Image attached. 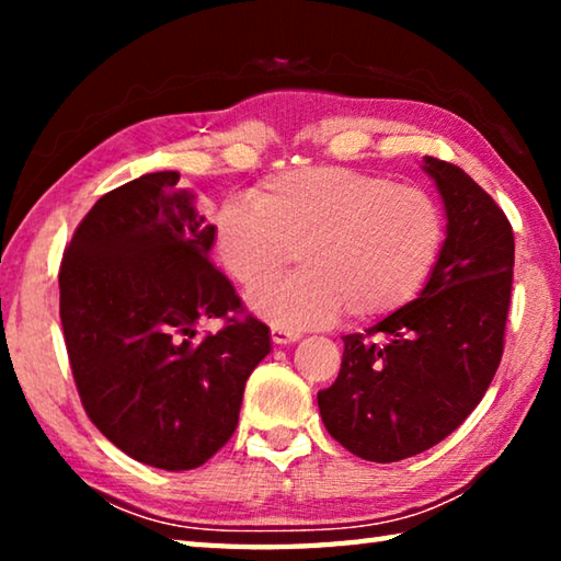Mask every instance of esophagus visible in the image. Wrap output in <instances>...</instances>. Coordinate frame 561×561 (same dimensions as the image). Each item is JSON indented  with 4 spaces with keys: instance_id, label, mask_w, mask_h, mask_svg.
Listing matches in <instances>:
<instances>
[{
    "instance_id": "1",
    "label": "esophagus",
    "mask_w": 561,
    "mask_h": 561,
    "mask_svg": "<svg viewBox=\"0 0 561 561\" xmlns=\"http://www.w3.org/2000/svg\"><path fill=\"white\" fill-rule=\"evenodd\" d=\"M301 334L299 331H291V329H282V327H272V341L274 344H294Z\"/></svg>"
}]
</instances>
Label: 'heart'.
I'll use <instances>...</instances> for the list:
<instances>
[{
	"label": "heart",
	"mask_w": 561,
	"mask_h": 561,
	"mask_svg": "<svg viewBox=\"0 0 561 561\" xmlns=\"http://www.w3.org/2000/svg\"><path fill=\"white\" fill-rule=\"evenodd\" d=\"M443 242L445 217L428 190L329 165L270 175L213 222L217 260L247 291L277 279L297 250L304 270L252 299L291 331L344 311L356 321L393 314L428 282Z\"/></svg>",
	"instance_id": "heart-1"
}]
</instances>
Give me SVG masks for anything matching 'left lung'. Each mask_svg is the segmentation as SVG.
I'll return each mask as SVG.
<instances>
[{
	"label": "left lung",
	"instance_id": "left-lung-1",
	"mask_svg": "<svg viewBox=\"0 0 561 561\" xmlns=\"http://www.w3.org/2000/svg\"><path fill=\"white\" fill-rule=\"evenodd\" d=\"M448 237L421 297L344 336L336 381L319 391L329 435L371 462L433 448L458 428L495 378L515 267L502 207L462 168L425 156Z\"/></svg>",
	"mask_w": 561,
	"mask_h": 561
}]
</instances>
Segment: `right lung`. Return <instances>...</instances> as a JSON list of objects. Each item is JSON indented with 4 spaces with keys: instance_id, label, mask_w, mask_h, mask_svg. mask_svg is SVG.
Segmentation results:
<instances>
[{
    "instance_id": "add662e5",
    "label": "right lung",
    "mask_w": 561,
    "mask_h": 561,
    "mask_svg": "<svg viewBox=\"0 0 561 561\" xmlns=\"http://www.w3.org/2000/svg\"><path fill=\"white\" fill-rule=\"evenodd\" d=\"M175 170L111 190L66 244L59 314L83 411L133 460L201 468L232 438L244 383L270 354L210 262L213 225ZM220 318L217 335L194 324Z\"/></svg>"
}]
</instances>
